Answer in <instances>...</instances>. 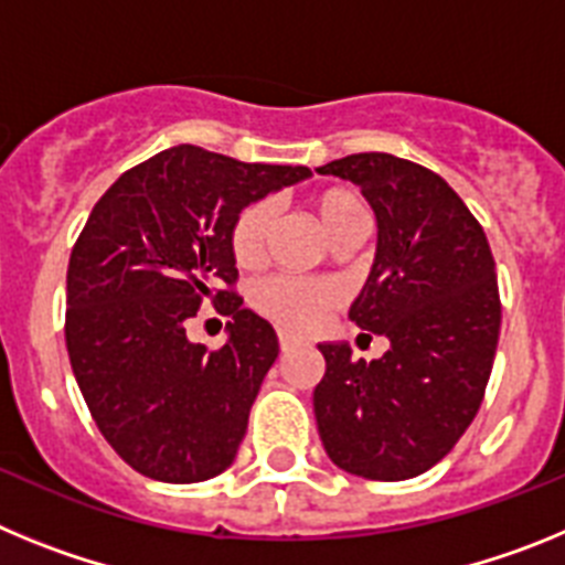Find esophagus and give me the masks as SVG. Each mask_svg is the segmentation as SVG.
I'll return each instance as SVG.
<instances>
[{"instance_id": "esophagus-1", "label": "esophagus", "mask_w": 565, "mask_h": 565, "mask_svg": "<svg viewBox=\"0 0 565 565\" xmlns=\"http://www.w3.org/2000/svg\"><path fill=\"white\" fill-rule=\"evenodd\" d=\"M297 344H299L297 337H291V333H279V351H282V353L294 351Z\"/></svg>"}]
</instances>
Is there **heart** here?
Instances as JSON below:
<instances>
[{"instance_id":"b5f03b06","label":"heart","mask_w":565,"mask_h":565,"mask_svg":"<svg viewBox=\"0 0 565 565\" xmlns=\"http://www.w3.org/2000/svg\"><path fill=\"white\" fill-rule=\"evenodd\" d=\"M308 209L322 226V232L333 243L362 237L367 226V209L364 201L348 186H326L308 198ZM274 223L271 201H252L239 209L232 223V257L237 266H257L266 254L268 232ZM337 302V288L322 279H299V277H268L257 282L252 291V306L263 317L277 322L286 331H308L322 319V313Z\"/></svg>"}]
</instances>
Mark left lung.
<instances>
[{"label":"left lung","mask_w":565,"mask_h":565,"mask_svg":"<svg viewBox=\"0 0 565 565\" xmlns=\"http://www.w3.org/2000/svg\"><path fill=\"white\" fill-rule=\"evenodd\" d=\"M317 172L356 183L376 214V259L348 317L391 339L373 362L342 342L319 344V438L351 476L416 478L456 447L483 402L501 333L495 259L481 223L430 169L359 152Z\"/></svg>","instance_id":"obj_1"}]
</instances>
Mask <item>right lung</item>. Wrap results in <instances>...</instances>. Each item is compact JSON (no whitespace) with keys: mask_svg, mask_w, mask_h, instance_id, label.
Returning a JSON list of instances; mask_svg holds the SVG:
<instances>
[{"mask_svg":"<svg viewBox=\"0 0 565 565\" xmlns=\"http://www.w3.org/2000/svg\"><path fill=\"white\" fill-rule=\"evenodd\" d=\"M308 174L181 143L124 172L89 212L70 254L64 337L89 416L141 476L198 483L232 467L279 353L234 291L232 223ZM206 298L233 319L217 352L185 333Z\"/></svg>","mask_w":565,"mask_h":565,"instance_id":"obj_1","label":"right lung"}]
</instances>
